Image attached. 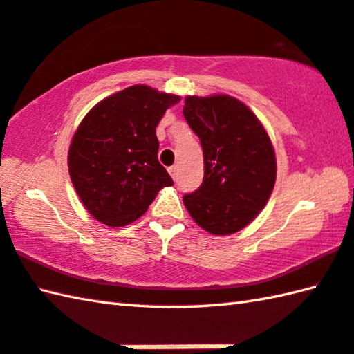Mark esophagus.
<instances>
[{"instance_id": "obj_1", "label": "esophagus", "mask_w": 354, "mask_h": 354, "mask_svg": "<svg viewBox=\"0 0 354 354\" xmlns=\"http://www.w3.org/2000/svg\"><path fill=\"white\" fill-rule=\"evenodd\" d=\"M168 171H169V174H171V177L176 180V174H177V166H169V168H168Z\"/></svg>"}]
</instances>
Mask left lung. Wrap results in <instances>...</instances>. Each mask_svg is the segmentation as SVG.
I'll return each instance as SVG.
<instances>
[{
  "label": "left lung",
  "instance_id": "8db88e82",
  "mask_svg": "<svg viewBox=\"0 0 354 354\" xmlns=\"http://www.w3.org/2000/svg\"><path fill=\"white\" fill-rule=\"evenodd\" d=\"M183 115L200 138L205 176L183 196L191 217L211 234L245 228L268 202L276 156L257 117L230 95L186 97Z\"/></svg>",
  "mask_w": 354,
  "mask_h": 354
}]
</instances>
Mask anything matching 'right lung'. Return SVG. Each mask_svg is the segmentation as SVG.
Masks as SVG:
<instances>
[{"label": "right lung", "instance_id": "add662e5", "mask_svg": "<svg viewBox=\"0 0 354 354\" xmlns=\"http://www.w3.org/2000/svg\"><path fill=\"white\" fill-rule=\"evenodd\" d=\"M180 100L131 86L104 98L80 123L69 148V174L92 217L124 226L143 216L172 178L158 162L156 128Z\"/></svg>", "mask_w": 354, "mask_h": 354}]
</instances>
